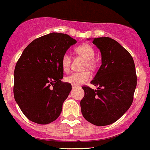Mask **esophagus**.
Returning a JSON list of instances; mask_svg holds the SVG:
<instances>
[{"label": "esophagus", "instance_id": "34e87169", "mask_svg": "<svg viewBox=\"0 0 150 150\" xmlns=\"http://www.w3.org/2000/svg\"><path fill=\"white\" fill-rule=\"evenodd\" d=\"M78 87V86H75V85H72V88H77Z\"/></svg>", "mask_w": 150, "mask_h": 150}]
</instances>
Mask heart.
Here are the masks:
<instances>
[{"mask_svg":"<svg viewBox=\"0 0 150 150\" xmlns=\"http://www.w3.org/2000/svg\"><path fill=\"white\" fill-rule=\"evenodd\" d=\"M75 52L86 60L85 64L86 67H88L91 69H94L95 68V62L92 59L95 54V52H94V48L90 45H81L75 48ZM61 63H62V67L64 70L65 72H68L70 68L71 56L67 52L64 53L62 56ZM91 77V73L88 71H83V72H74L71 74L70 75L65 78V81L72 85H81L88 81Z\"/></svg>","mask_w":150,"mask_h":150,"instance_id":"b5f03b06","label":"heart"}]
</instances>
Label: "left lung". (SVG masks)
Returning a JSON list of instances; mask_svg holds the SVG:
<instances>
[{"instance_id": "obj_1", "label": "left lung", "mask_w": 150, "mask_h": 150, "mask_svg": "<svg viewBox=\"0 0 150 150\" xmlns=\"http://www.w3.org/2000/svg\"><path fill=\"white\" fill-rule=\"evenodd\" d=\"M100 50L102 64L91 83L97 90L84 86L81 101L84 118L97 126L115 122L132 105L137 84L133 57L116 40L109 37L92 41Z\"/></svg>"}]
</instances>
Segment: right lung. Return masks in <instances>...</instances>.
Segmentation results:
<instances>
[{
  "label": "right lung",
  "instance_id": "add662e5",
  "mask_svg": "<svg viewBox=\"0 0 150 150\" xmlns=\"http://www.w3.org/2000/svg\"><path fill=\"white\" fill-rule=\"evenodd\" d=\"M77 41L67 34L50 33L25 48L14 69V97L24 115L47 125L62 113L72 86L62 82V57Z\"/></svg>",
  "mask_w": 150,
  "mask_h": 150
}]
</instances>
